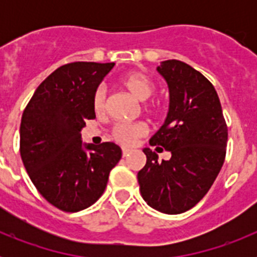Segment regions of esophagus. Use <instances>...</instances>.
Segmentation results:
<instances>
[{"mask_svg": "<svg viewBox=\"0 0 257 257\" xmlns=\"http://www.w3.org/2000/svg\"><path fill=\"white\" fill-rule=\"evenodd\" d=\"M130 149H127V148H123V149H122V156H123V157H127V156H128V154H130Z\"/></svg>", "mask_w": 257, "mask_h": 257, "instance_id": "obj_1", "label": "esophagus"}]
</instances>
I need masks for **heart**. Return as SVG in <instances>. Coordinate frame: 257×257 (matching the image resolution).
<instances>
[{
    "label": "heart",
    "mask_w": 257,
    "mask_h": 257,
    "mask_svg": "<svg viewBox=\"0 0 257 257\" xmlns=\"http://www.w3.org/2000/svg\"><path fill=\"white\" fill-rule=\"evenodd\" d=\"M121 85L130 92L138 100L145 101L154 94L156 86L152 82L148 76L140 73V72H131L122 77ZM106 92L104 87H97L92 96V106L95 112L101 113L105 109ZM147 133V126L143 123L135 124H118L113 130V136L118 143L123 145H131L135 140Z\"/></svg>",
    "instance_id": "heart-1"
}]
</instances>
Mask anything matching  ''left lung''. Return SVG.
Returning <instances> with one entry per match:
<instances>
[{
	"label": "left lung",
	"mask_w": 257,
	"mask_h": 257,
	"mask_svg": "<svg viewBox=\"0 0 257 257\" xmlns=\"http://www.w3.org/2000/svg\"><path fill=\"white\" fill-rule=\"evenodd\" d=\"M157 70L169 86V112L149 140L171 153L158 162V154L144 148L147 163L138 172L147 205L169 215L185 212L198 203L220 172L225 158L228 127L212 83L180 60L162 61Z\"/></svg>",
	"instance_id": "8db88e82"
}]
</instances>
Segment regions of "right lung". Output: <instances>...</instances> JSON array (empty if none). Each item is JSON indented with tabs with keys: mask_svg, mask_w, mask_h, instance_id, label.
I'll use <instances>...</instances> for the list:
<instances>
[{
	"mask_svg": "<svg viewBox=\"0 0 257 257\" xmlns=\"http://www.w3.org/2000/svg\"><path fill=\"white\" fill-rule=\"evenodd\" d=\"M114 63L61 65L41 83L23 113L20 156L32 183L52 206L77 212L104 193L121 160L114 143H82L86 119L95 117L92 96Z\"/></svg>",
	"mask_w": 257,
	"mask_h": 257,
	"instance_id": "right-lung-1",
	"label": "right lung"
}]
</instances>
